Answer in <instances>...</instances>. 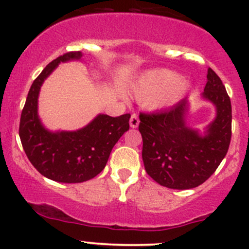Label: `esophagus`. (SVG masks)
Segmentation results:
<instances>
[{
	"instance_id": "34e87169",
	"label": "esophagus",
	"mask_w": 249,
	"mask_h": 249,
	"mask_svg": "<svg viewBox=\"0 0 249 249\" xmlns=\"http://www.w3.org/2000/svg\"><path fill=\"white\" fill-rule=\"evenodd\" d=\"M138 125H139L138 116H137L136 113H133L130 118V126L132 128H136V127H138Z\"/></svg>"
}]
</instances>
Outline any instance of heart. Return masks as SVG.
Here are the masks:
<instances>
[{"label":"heart","mask_w":249,"mask_h":249,"mask_svg":"<svg viewBox=\"0 0 249 249\" xmlns=\"http://www.w3.org/2000/svg\"><path fill=\"white\" fill-rule=\"evenodd\" d=\"M190 89L186 79L178 78V75L170 70H153L142 75L133 88L134 96L139 101L153 99L157 107H167L184 97Z\"/></svg>","instance_id":"obj_1"}]
</instances>
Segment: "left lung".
<instances>
[{"label":"left lung","instance_id":"8db88e82","mask_svg":"<svg viewBox=\"0 0 249 249\" xmlns=\"http://www.w3.org/2000/svg\"><path fill=\"white\" fill-rule=\"evenodd\" d=\"M202 98L216 107L215 119L204 136L187 127L186 99L168 110L139 115L145 170L161 186L174 190L199 186L215 172L227 153L232 137V105L225 85L211 68Z\"/></svg>","mask_w":249,"mask_h":249}]
</instances>
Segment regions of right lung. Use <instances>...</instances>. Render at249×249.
I'll return each mask as SVG.
<instances>
[{
	"instance_id": "right-lung-1",
	"label": "right lung",
	"mask_w": 249,
	"mask_h": 249,
	"mask_svg": "<svg viewBox=\"0 0 249 249\" xmlns=\"http://www.w3.org/2000/svg\"><path fill=\"white\" fill-rule=\"evenodd\" d=\"M81 51H70L50 62L34 81L19 121V138L28 159L42 176L58 182H83L104 170L111 151L130 128V113L119 117L98 115L77 131L50 132L37 115L39 89L61 62L81 59Z\"/></svg>"
}]
</instances>
